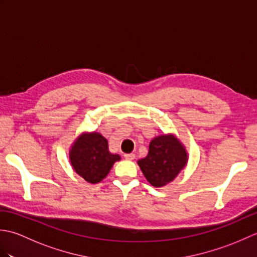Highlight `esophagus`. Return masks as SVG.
Returning <instances> with one entry per match:
<instances>
[{
  "instance_id": "34e87169",
  "label": "esophagus",
  "mask_w": 257,
  "mask_h": 257,
  "mask_svg": "<svg viewBox=\"0 0 257 257\" xmlns=\"http://www.w3.org/2000/svg\"><path fill=\"white\" fill-rule=\"evenodd\" d=\"M123 157H124L125 160H134L136 158L135 154H125Z\"/></svg>"
}]
</instances>
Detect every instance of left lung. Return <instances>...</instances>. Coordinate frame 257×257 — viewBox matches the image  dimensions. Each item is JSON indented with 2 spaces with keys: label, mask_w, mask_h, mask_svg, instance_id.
Here are the masks:
<instances>
[{
  "label": "left lung",
  "mask_w": 257,
  "mask_h": 257,
  "mask_svg": "<svg viewBox=\"0 0 257 257\" xmlns=\"http://www.w3.org/2000/svg\"><path fill=\"white\" fill-rule=\"evenodd\" d=\"M188 162V152L173 135H162L151 140L149 152L138 165L148 182L160 188L173 181Z\"/></svg>",
  "instance_id": "8db88e82"
}]
</instances>
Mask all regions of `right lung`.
I'll return each instance as SVG.
<instances>
[{"label": "right lung", "instance_id": "right-lung-1", "mask_svg": "<svg viewBox=\"0 0 257 257\" xmlns=\"http://www.w3.org/2000/svg\"><path fill=\"white\" fill-rule=\"evenodd\" d=\"M69 160L76 173L89 183H98L107 177L120 156L112 155L108 141L98 133L83 134L75 140L69 151Z\"/></svg>", "mask_w": 257, "mask_h": 257}]
</instances>
